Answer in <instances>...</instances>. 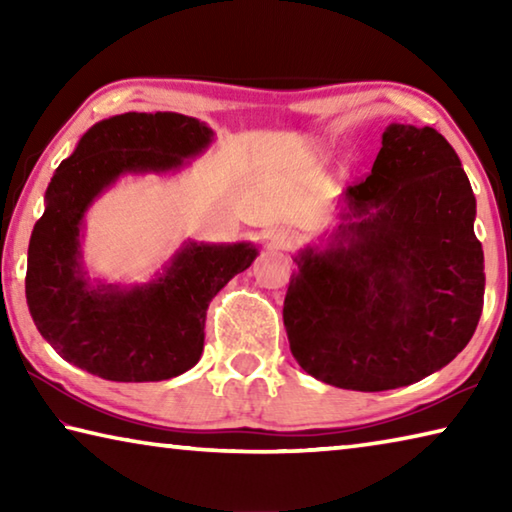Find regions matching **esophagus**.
<instances>
[{"label":"esophagus","mask_w":512,"mask_h":512,"mask_svg":"<svg viewBox=\"0 0 512 512\" xmlns=\"http://www.w3.org/2000/svg\"><path fill=\"white\" fill-rule=\"evenodd\" d=\"M268 239H271V244L275 248L289 250L298 244V232L291 228H273L271 232H268Z\"/></svg>","instance_id":"1"}]
</instances>
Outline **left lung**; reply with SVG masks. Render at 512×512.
<instances>
[{"label": "left lung", "instance_id": "8db88e82", "mask_svg": "<svg viewBox=\"0 0 512 512\" xmlns=\"http://www.w3.org/2000/svg\"><path fill=\"white\" fill-rule=\"evenodd\" d=\"M341 225L302 248L284 298L300 368L348 391H391L445 368L483 309L476 198L436 128L391 124Z\"/></svg>", "mask_w": 512, "mask_h": 512}]
</instances>
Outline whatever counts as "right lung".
<instances>
[{
    "label": "right lung",
    "instance_id": "obj_1",
    "mask_svg": "<svg viewBox=\"0 0 512 512\" xmlns=\"http://www.w3.org/2000/svg\"><path fill=\"white\" fill-rule=\"evenodd\" d=\"M212 140L194 117L124 112L97 121L60 162L31 232L27 305L65 361L108 381H162L201 359L207 305L253 264L257 246L187 239L153 280L126 287L90 280L81 239L85 214L121 176L180 171Z\"/></svg>",
    "mask_w": 512,
    "mask_h": 512
}]
</instances>
